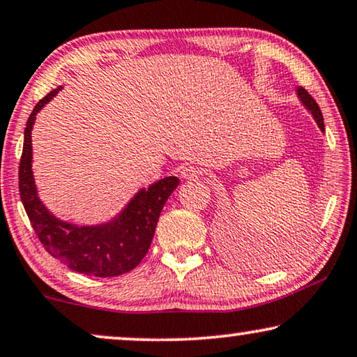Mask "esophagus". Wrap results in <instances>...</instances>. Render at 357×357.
<instances>
[{"label":"esophagus","mask_w":357,"mask_h":357,"mask_svg":"<svg viewBox=\"0 0 357 357\" xmlns=\"http://www.w3.org/2000/svg\"><path fill=\"white\" fill-rule=\"evenodd\" d=\"M179 173H181V178L188 179V181H195V179H199V176H200L199 169L190 167V165H185V167L181 168Z\"/></svg>","instance_id":"1"}]
</instances>
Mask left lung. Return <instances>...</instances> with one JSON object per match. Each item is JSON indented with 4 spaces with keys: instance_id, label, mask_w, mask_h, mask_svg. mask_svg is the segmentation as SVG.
Instances as JSON below:
<instances>
[{
    "instance_id": "8db88e82",
    "label": "left lung",
    "mask_w": 357,
    "mask_h": 357,
    "mask_svg": "<svg viewBox=\"0 0 357 357\" xmlns=\"http://www.w3.org/2000/svg\"><path fill=\"white\" fill-rule=\"evenodd\" d=\"M298 97L301 98V102L304 103V107L307 108L310 113H312V116H314L315 121H317L320 130H322V132H325L324 116H322V112H320V108H319L317 102H315V100H314L312 97H310V93L307 92V90L303 89V87H299V89H298Z\"/></svg>"
}]
</instances>
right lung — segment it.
<instances>
[{"instance_id":"add662e5","label":"right lung","mask_w":357,"mask_h":357,"mask_svg":"<svg viewBox=\"0 0 357 357\" xmlns=\"http://www.w3.org/2000/svg\"><path fill=\"white\" fill-rule=\"evenodd\" d=\"M59 90L61 87L45 95L27 119L19 163L21 200L35 234L50 255L79 273L100 278L118 277L137 267L145 257L163 205L178 188L179 179L168 176L139 190L116 218L98 227H76L53 217L40 202L33 183L32 128L37 113Z\"/></svg>"}]
</instances>
